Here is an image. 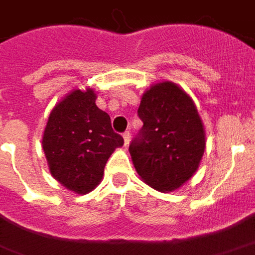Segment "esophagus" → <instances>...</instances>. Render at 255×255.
I'll return each instance as SVG.
<instances>
[{"instance_id":"34e87169","label":"esophagus","mask_w":255,"mask_h":255,"mask_svg":"<svg viewBox=\"0 0 255 255\" xmlns=\"http://www.w3.org/2000/svg\"><path fill=\"white\" fill-rule=\"evenodd\" d=\"M124 141H125V145L129 144V141H130V131H125V133H124Z\"/></svg>"}]
</instances>
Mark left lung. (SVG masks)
I'll return each instance as SVG.
<instances>
[{
	"label": "left lung",
	"mask_w": 255,
	"mask_h": 255,
	"mask_svg": "<svg viewBox=\"0 0 255 255\" xmlns=\"http://www.w3.org/2000/svg\"><path fill=\"white\" fill-rule=\"evenodd\" d=\"M143 122L129 145L137 173L158 191H172L197 171L205 133L197 108L171 82L151 86L137 111Z\"/></svg>",
	"instance_id": "left-lung-1"
}]
</instances>
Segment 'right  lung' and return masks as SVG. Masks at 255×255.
Wrapping results in <instances>:
<instances>
[{"label":"right lung","instance_id":"obj_1","mask_svg":"<svg viewBox=\"0 0 255 255\" xmlns=\"http://www.w3.org/2000/svg\"><path fill=\"white\" fill-rule=\"evenodd\" d=\"M124 144L94 91L75 90L51 111L43 148L51 175L69 190L86 194L103 178L111 154Z\"/></svg>","mask_w":255,"mask_h":255}]
</instances>
